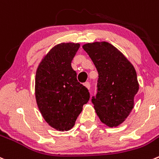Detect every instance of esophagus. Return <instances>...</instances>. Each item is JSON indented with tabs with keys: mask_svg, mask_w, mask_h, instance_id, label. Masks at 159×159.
Segmentation results:
<instances>
[{
	"mask_svg": "<svg viewBox=\"0 0 159 159\" xmlns=\"http://www.w3.org/2000/svg\"><path fill=\"white\" fill-rule=\"evenodd\" d=\"M84 85L85 86V87L87 88V89H90V87H91V85H90V83H89V81H86V82L84 83Z\"/></svg>",
	"mask_w": 159,
	"mask_h": 159,
	"instance_id": "1",
	"label": "esophagus"
}]
</instances>
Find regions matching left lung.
Returning <instances> with one entry per match:
<instances>
[{
	"label": "left lung",
	"mask_w": 159,
	"mask_h": 159,
	"mask_svg": "<svg viewBox=\"0 0 159 159\" xmlns=\"http://www.w3.org/2000/svg\"><path fill=\"white\" fill-rule=\"evenodd\" d=\"M82 48L98 74L97 94L92 98L95 112L103 124L117 127L134 108V98L139 89L136 70L124 54L109 43H87Z\"/></svg>",
	"instance_id": "8db88e82"
}]
</instances>
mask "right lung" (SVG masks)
<instances>
[{
    "label": "right lung",
    "instance_id": "1",
    "mask_svg": "<svg viewBox=\"0 0 159 159\" xmlns=\"http://www.w3.org/2000/svg\"><path fill=\"white\" fill-rule=\"evenodd\" d=\"M79 43H61L50 50L35 75V98L44 120L53 128L69 130L75 126L83 105L90 98L85 86L77 80L71 61Z\"/></svg>",
    "mask_w": 159,
    "mask_h": 159
}]
</instances>
